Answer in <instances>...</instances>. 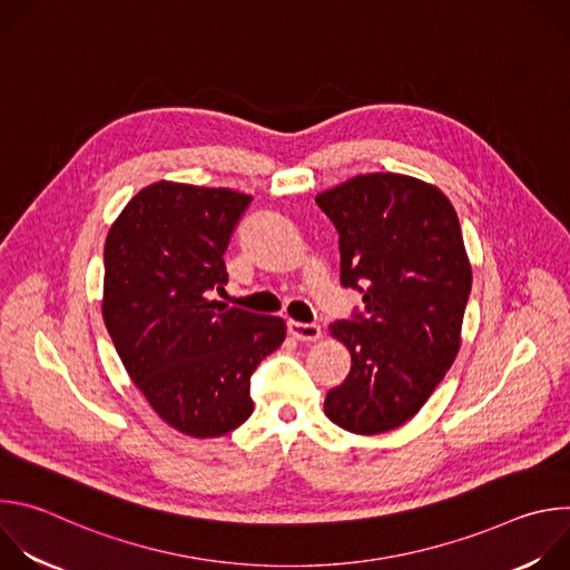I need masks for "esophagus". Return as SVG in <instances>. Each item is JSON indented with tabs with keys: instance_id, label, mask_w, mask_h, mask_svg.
I'll return each mask as SVG.
<instances>
[{
	"instance_id": "obj_1",
	"label": "esophagus",
	"mask_w": 570,
	"mask_h": 570,
	"mask_svg": "<svg viewBox=\"0 0 570 570\" xmlns=\"http://www.w3.org/2000/svg\"><path fill=\"white\" fill-rule=\"evenodd\" d=\"M288 334L297 341H304V343H311V341H317L322 336V330L317 327V324H306V322H295V320H288Z\"/></svg>"
}]
</instances>
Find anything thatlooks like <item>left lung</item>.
Here are the masks:
<instances>
[{"label": "left lung", "instance_id": "1", "mask_svg": "<svg viewBox=\"0 0 570 570\" xmlns=\"http://www.w3.org/2000/svg\"><path fill=\"white\" fill-rule=\"evenodd\" d=\"M338 229L341 284L365 311L332 324L352 354L324 413L358 435L409 422L453 365L471 293L458 214L433 185L401 174L356 176L315 196Z\"/></svg>", "mask_w": 570, "mask_h": 570}]
</instances>
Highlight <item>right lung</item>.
<instances>
[{"instance_id": "obj_1", "label": "right lung", "mask_w": 570, "mask_h": 570, "mask_svg": "<svg viewBox=\"0 0 570 570\" xmlns=\"http://www.w3.org/2000/svg\"><path fill=\"white\" fill-rule=\"evenodd\" d=\"M250 196L159 180L108 232L104 320L150 409L191 438H218L253 415L250 376L286 338L275 315L218 308L223 255Z\"/></svg>"}]
</instances>
